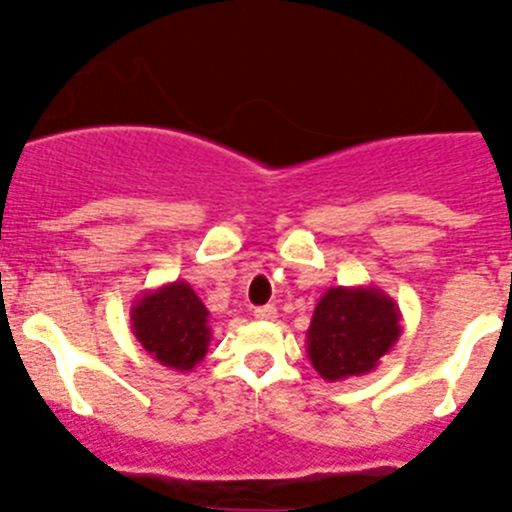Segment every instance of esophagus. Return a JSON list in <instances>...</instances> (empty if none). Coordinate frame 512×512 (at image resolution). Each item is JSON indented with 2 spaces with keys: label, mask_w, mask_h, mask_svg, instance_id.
Listing matches in <instances>:
<instances>
[{
  "label": "esophagus",
  "mask_w": 512,
  "mask_h": 512,
  "mask_svg": "<svg viewBox=\"0 0 512 512\" xmlns=\"http://www.w3.org/2000/svg\"><path fill=\"white\" fill-rule=\"evenodd\" d=\"M255 319L257 321H275L278 319V311H275V306H260V308H255Z\"/></svg>",
  "instance_id": "1"
}]
</instances>
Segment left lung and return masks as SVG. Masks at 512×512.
<instances>
[{"label":"left lung","mask_w":512,"mask_h":512,"mask_svg":"<svg viewBox=\"0 0 512 512\" xmlns=\"http://www.w3.org/2000/svg\"><path fill=\"white\" fill-rule=\"evenodd\" d=\"M403 334L400 308L375 285H334L313 308L308 359L326 382L367 375Z\"/></svg>","instance_id":"1"}]
</instances>
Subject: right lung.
Here are the masks:
<instances>
[{
  "label": "right lung",
  "mask_w": 512,
  "mask_h": 512,
  "mask_svg": "<svg viewBox=\"0 0 512 512\" xmlns=\"http://www.w3.org/2000/svg\"><path fill=\"white\" fill-rule=\"evenodd\" d=\"M132 334L155 362L191 372L209 352V308L186 280L145 290L130 308Z\"/></svg>",
  "instance_id": "right-lung-1"
}]
</instances>
